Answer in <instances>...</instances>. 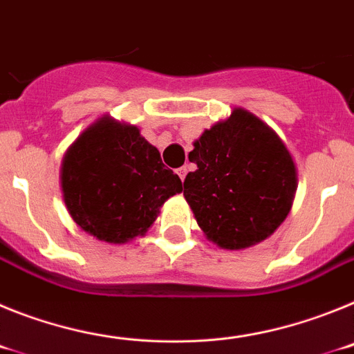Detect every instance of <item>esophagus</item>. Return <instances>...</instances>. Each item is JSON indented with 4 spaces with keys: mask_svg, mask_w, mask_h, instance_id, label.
Masks as SVG:
<instances>
[{
    "mask_svg": "<svg viewBox=\"0 0 354 354\" xmlns=\"http://www.w3.org/2000/svg\"><path fill=\"white\" fill-rule=\"evenodd\" d=\"M177 174H179L180 180H184V179H186V175H187V168H186V167L179 168V170H177Z\"/></svg>",
    "mask_w": 354,
    "mask_h": 354,
    "instance_id": "34e87169",
    "label": "esophagus"
}]
</instances>
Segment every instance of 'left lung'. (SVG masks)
Instances as JSON below:
<instances>
[{
  "instance_id": "8db88e82",
  "label": "left lung",
  "mask_w": 354,
  "mask_h": 354,
  "mask_svg": "<svg viewBox=\"0 0 354 354\" xmlns=\"http://www.w3.org/2000/svg\"><path fill=\"white\" fill-rule=\"evenodd\" d=\"M193 145L187 158L196 170L184 179V196L207 239L241 250L271 236L289 214L298 180L277 133L234 109Z\"/></svg>"
}]
</instances>
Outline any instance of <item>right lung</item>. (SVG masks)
<instances>
[{
	"instance_id": "add662e5",
	"label": "right lung",
	"mask_w": 354,
	"mask_h": 354,
	"mask_svg": "<svg viewBox=\"0 0 354 354\" xmlns=\"http://www.w3.org/2000/svg\"><path fill=\"white\" fill-rule=\"evenodd\" d=\"M62 189L72 220L84 232L127 243L147 232L165 200L183 192V183L138 127L101 118L68 149Z\"/></svg>"
}]
</instances>
